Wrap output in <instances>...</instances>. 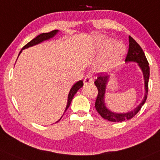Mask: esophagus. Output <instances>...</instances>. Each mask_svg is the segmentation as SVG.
<instances>
[{"mask_svg":"<svg viewBox=\"0 0 160 160\" xmlns=\"http://www.w3.org/2000/svg\"><path fill=\"white\" fill-rule=\"evenodd\" d=\"M93 82V80H92V76H87L84 79V84H92Z\"/></svg>","mask_w":160,"mask_h":160,"instance_id":"obj_1","label":"esophagus"}]
</instances>
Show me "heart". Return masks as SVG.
<instances>
[{"label": "heart", "mask_w": 160, "mask_h": 160, "mask_svg": "<svg viewBox=\"0 0 160 160\" xmlns=\"http://www.w3.org/2000/svg\"><path fill=\"white\" fill-rule=\"evenodd\" d=\"M94 53L103 52L99 64L102 71H109L118 66L125 53V46L122 41L109 40L104 36H98L94 39Z\"/></svg>", "instance_id": "b5f03b06"}]
</instances>
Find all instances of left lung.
Masks as SVG:
<instances>
[{"label": "left lung", "mask_w": 160, "mask_h": 160, "mask_svg": "<svg viewBox=\"0 0 160 160\" xmlns=\"http://www.w3.org/2000/svg\"><path fill=\"white\" fill-rule=\"evenodd\" d=\"M126 63L129 62H136L138 64V66L141 69L143 74L144 84H145V96L143 99L142 100L140 104L135 108L134 109L128 111L127 113H115L111 111L106 107L105 102H104V98H105V92L107 84L109 82V76H99L97 79L95 81L94 84L97 88L98 93L96 98L95 107L98 113L101 115L102 118L107 119L110 122H122L125 120L131 119L133 116L137 114L138 112L140 110L143 104L145 103L147 99L148 91V80L150 76V68L148 62L145 57L142 49L137 44V42L134 39L129 35V49L127 57L125 59Z\"/></svg>", "instance_id": "8db88e82"}]
</instances>
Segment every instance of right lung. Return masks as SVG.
Wrapping results in <instances>:
<instances>
[{
  "instance_id": "1",
  "label": "right lung",
  "mask_w": 160,
  "mask_h": 160,
  "mask_svg": "<svg viewBox=\"0 0 160 160\" xmlns=\"http://www.w3.org/2000/svg\"><path fill=\"white\" fill-rule=\"evenodd\" d=\"M58 32H59V30H58V29H56V30L51 31V32H50L42 33V34H40L39 35H38V36L35 37L34 39H32V41H29L28 44H27L24 47H23L22 50H21V52H19V55L21 54L23 50H25V49L29 48V47H31L32 46H35V45L41 44V43H42L43 41H47V40H49V39H50V38H52L53 37H54L55 35H56ZM19 55H18V56H19ZM82 87H83V82H82V80H80V81H78V82H77L76 84H74L73 85H72V88H71V89L68 94V104H67V106H66V108H65L64 112L68 110V108L69 107H70V103H71V102H72V98H73V97H74L75 94H76L77 91H78V90H79L81 88H82ZM62 116L60 118V119H62ZM60 119H59L58 121H57L56 122L60 121Z\"/></svg>"
}]
</instances>
